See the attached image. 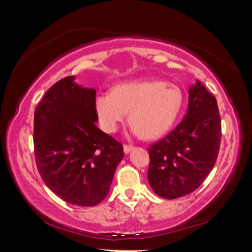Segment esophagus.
I'll use <instances>...</instances> for the list:
<instances>
[{"mask_svg":"<svg viewBox=\"0 0 252 252\" xmlns=\"http://www.w3.org/2000/svg\"><path fill=\"white\" fill-rule=\"evenodd\" d=\"M132 150H133V147H132V146H125V147H123V151H125L126 155L130 153Z\"/></svg>","mask_w":252,"mask_h":252,"instance_id":"obj_1","label":"esophagus"}]
</instances>
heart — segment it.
Listing matches in <instances>:
<instances>
[{
  "label": "heart",
  "mask_w": 252,
  "mask_h": 252,
  "mask_svg": "<svg viewBox=\"0 0 252 252\" xmlns=\"http://www.w3.org/2000/svg\"><path fill=\"white\" fill-rule=\"evenodd\" d=\"M185 102V93L178 85L161 80L132 81L116 85L111 92L99 93L94 111L108 133L118 131L129 112L132 133L155 140L172 129Z\"/></svg>",
  "instance_id": "heart-1"
}]
</instances>
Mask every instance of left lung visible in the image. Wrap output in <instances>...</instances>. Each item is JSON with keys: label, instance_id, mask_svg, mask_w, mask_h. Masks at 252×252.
Wrapping results in <instances>:
<instances>
[{"label": "left lung", "instance_id": "1", "mask_svg": "<svg viewBox=\"0 0 252 252\" xmlns=\"http://www.w3.org/2000/svg\"><path fill=\"white\" fill-rule=\"evenodd\" d=\"M221 142V120L216 97L199 80L189 88L183 120L149 148L148 181L164 199L189 194L215 167Z\"/></svg>", "mask_w": 252, "mask_h": 252}]
</instances>
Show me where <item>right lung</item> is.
<instances>
[{"instance_id": "right-lung-1", "label": "right lung", "mask_w": 252, "mask_h": 252, "mask_svg": "<svg viewBox=\"0 0 252 252\" xmlns=\"http://www.w3.org/2000/svg\"><path fill=\"white\" fill-rule=\"evenodd\" d=\"M94 88L75 76L53 84L34 112V152L46 187L74 206L93 207L109 193L123 147L95 126Z\"/></svg>"}]
</instances>
